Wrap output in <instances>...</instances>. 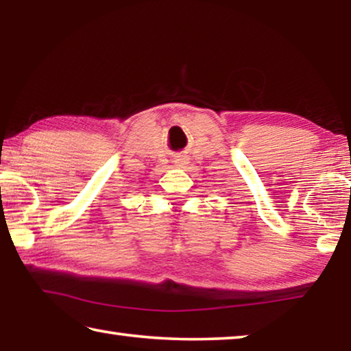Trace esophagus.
I'll return each mask as SVG.
<instances>
[{
    "label": "esophagus",
    "mask_w": 351,
    "mask_h": 351,
    "mask_svg": "<svg viewBox=\"0 0 351 351\" xmlns=\"http://www.w3.org/2000/svg\"><path fill=\"white\" fill-rule=\"evenodd\" d=\"M181 165H182V164H181Z\"/></svg>",
    "instance_id": "34e87169"
}]
</instances>
